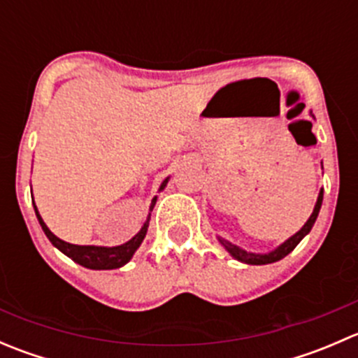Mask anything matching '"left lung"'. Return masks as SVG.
I'll return each mask as SVG.
<instances>
[{
  "instance_id": "left-lung-1",
  "label": "left lung",
  "mask_w": 358,
  "mask_h": 358,
  "mask_svg": "<svg viewBox=\"0 0 358 358\" xmlns=\"http://www.w3.org/2000/svg\"><path fill=\"white\" fill-rule=\"evenodd\" d=\"M322 197H324V190H320L319 194V199H317V204L315 208H313V213L312 216L308 218V222L303 225V229L299 230L298 234H294V236L291 237V239H287L286 243L282 244V246H279L275 249V251L268 252V255H255V252H248L244 251V249L234 246L232 243H229V241H222V244L225 246L227 251L230 252V255L234 256L236 259H239V262H244V263H249V265H266V263H273V262H279V259H282L284 256H287L289 252L298 246L299 243H301L303 237L306 236V234L312 230L313 223H315L317 216H319V211H320V206H322Z\"/></svg>"
}]
</instances>
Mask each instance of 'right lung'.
Wrapping results in <instances>:
<instances>
[{"label": "right lung", "mask_w": 358, "mask_h": 358, "mask_svg": "<svg viewBox=\"0 0 358 358\" xmlns=\"http://www.w3.org/2000/svg\"><path fill=\"white\" fill-rule=\"evenodd\" d=\"M166 182H168V180H164V183L161 185V189L166 185ZM154 206H156V197H154L152 204H150V211L154 209ZM34 211H36V216H38V220H39V225H41L43 232L46 234V237L50 239V243H52L55 248H59L64 255L69 256V258L74 259L76 263H79V265L86 266V268H93V270H110V268H119V266L126 265V263L131 259L133 252H135L136 249H138L140 244H142L143 237H145V234H147V227H149V222L143 223L142 230H140V232L136 234L131 241H128L126 244H122V246H115V248L76 246V244H69V243H66V241H62V239H59L57 236H53V234L50 232L48 227L45 225V222H43L41 216H39L36 206H34Z\"/></svg>", "instance_id": "1"}]
</instances>
